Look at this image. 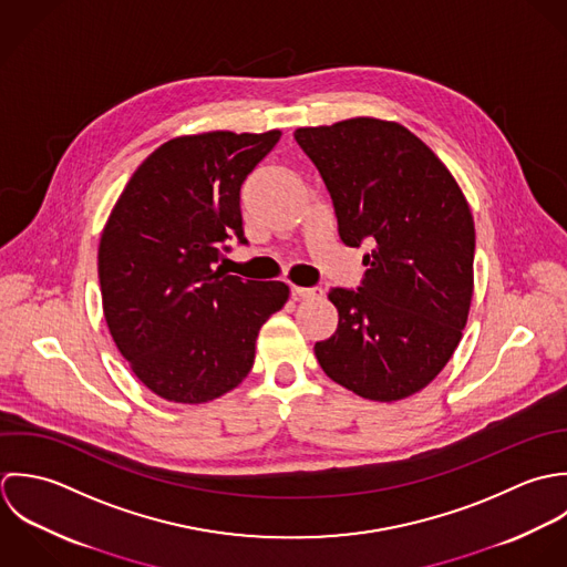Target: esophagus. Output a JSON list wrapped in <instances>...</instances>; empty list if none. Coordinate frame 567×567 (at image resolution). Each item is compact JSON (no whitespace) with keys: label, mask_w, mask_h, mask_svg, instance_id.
Masks as SVG:
<instances>
[{"label":"esophagus","mask_w":567,"mask_h":567,"mask_svg":"<svg viewBox=\"0 0 567 567\" xmlns=\"http://www.w3.org/2000/svg\"><path fill=\"white\" fill-rule=\"evenodd\" d=\"M291 296L296 300H316V298H322L324 291L322 287H291Z\"/></svg>","instance_id":"obj_1"}]
</instances>
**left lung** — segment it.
<instances>
[{"mask_svg": "<svg viewBox=\"0 0 567 567\" xmlns=\"http://www.w3.org/2000/svg\"><path fill=\"white\" fill-rule=\"evenodd\" d=\"M293 137L320 171L343 245H374L361 285L329 291L340 322L316 357L363 399H405L445 368L466 324L475 254L466 199L434 151L396 122L350 117Z\"/></svg>", "mask_w": 567, "mask_h": 567, "instance_id": "1", "label": "left lung"}]
</instances>
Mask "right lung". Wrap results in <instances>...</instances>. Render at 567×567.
<instances>
[{
	"instance_id": "1",
	"label": "right lung",
	"mask_w": 567,
	"mask_h": 567,
	"mask_svg": "<svg viewBox=\"0 0 567 567\" xmlns=\"http://www.w3.org/2000/svg\"><path fill=\"white\" fill-rule=\"evenodd\" d=\"M280 131L184 135L128 179L99 247L103 311L135 377L173 403H206L254 365L256 338L289 298L285 282L227 276V240L247 245L240 186Z\"/></svg>"
}]
</instances>
